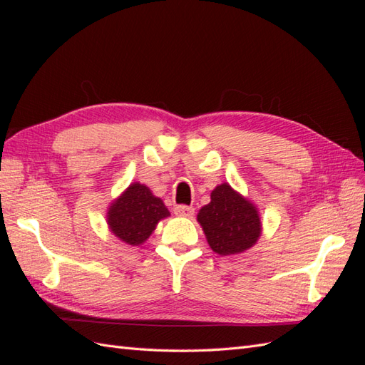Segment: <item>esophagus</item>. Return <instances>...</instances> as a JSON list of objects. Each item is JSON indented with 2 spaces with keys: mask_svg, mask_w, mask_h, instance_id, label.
<instances>
[{
  "mask_svg": "<svg viewBox=\"0 0 365 365\" xmlns=\"http://www.w3.org/2000/svg\"><path fill=\"white\" fill-rule=\"evenodd\" d=\"M173 212H175L176 216L190 217V216H193V213H195V208H192V207H189V205H176V207L173 208Z\"/></svg>",
  "mask_w": 365,
  "mask_h": 365,
  "instance_id": "obj_1",
  "label": "esophagus"
}]
</instances>
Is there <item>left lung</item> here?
Segmentation results:
<instances>
[{"label":"left lung","mask_w":365,"mask_h":365,"mask_svg":"<svg viewBox=\"0 0 365 365\" xmlns=\"http://www.w3.org/2000/svg\"><path fill=\"white\" fill-rule=\"evenodd\" d=\"M210 248L219 256L245 252L262 235L259 208L228 182L216 185L196 216Z\"/></svg>","instance_id":"obj_1"}]
</instances>
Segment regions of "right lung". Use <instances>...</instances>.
<instances>
[{
  "mask_svg": "<svg viewBox=\"0 0 365 365\" xmlns=\"http://www.w3.org/2000/svg\"><path fill=\"white\" fill-rule=\"evenodd\" d=\"M169 216L170 212L161 197L153 195L148 185L132 182L109 204L106 224L123 244L138 247L155 231L160 220Z\"/></svg>",
  "mask_w": 365,
  "mask_h": 365,
  "instance_id": "add662e5",
  "label": "right lung"
}]
</instances>
